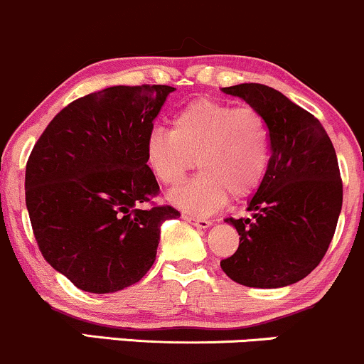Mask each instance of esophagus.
<instances>
[{
    "label": "esophagus",
    "instance_id": "1",
    "mask_svg": "<svg viewBox=\"0 0 364 364\" xmlns=\"http://www.w3.org/2000/svg\"><path fill=\"white\" fill-rule=\"evenodd\" d=\"M183 219L188 220V223L196 225V228H200V229H207L208 225L212 224L208 219H203V217H195V215H191V214H183Z\"/></svg>",
    "mask_w": 364,
    "mask_h": 364
}]
</instances>
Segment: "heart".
<instances>
[{
	"mask_svg": "<svg viewBox=\"0 0 364 364\" xmlns=\"http://www.w3.org/2000/svg\"><path fill=\"white\" fill-rule=\"evenodd\" d=\"M270 161L269 124L255 107L196 99L173 118L171 132L154 129L147 162L164 186H178L193 169L200 174L171 193L196 214L215 210L231 196L241 200L260 186Z\"/></svg>",
	"mask_w": 364,
	"mask_h": 364,
	"instance_id": "1",
	"label": "heart"
}]
</instances>
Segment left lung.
<instances>
[{"label":"left lung","mask_w":364,"mask_h":364,"mask_svg":"<svg viewBox=\"0 0 364 364\" xmlns=\"http://www.w3.org/2000/svg\"><path fill=\"white\" fill-rule=\"evenodd\" d=\"M223 90L262 112L272 156L248 203L252 217L225 219L240 246L220 267L241 286H289L318 265L336 232L342 208L336 149L315 116L272 87L241 83Z\"/></svg>","instance_id":"8db88e82"}]
</instances>
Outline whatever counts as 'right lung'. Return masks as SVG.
Returning a JSON list of instances; mask_svg holds the SVG:
<instances>
[{
  "label": "right lung",
  "instance_id": "add662e5",
  "mask_svg": "<svg viewBox=\"0 0 364 364\" xmlns=\"http://www.w3.org/2000/svg\"><path fill=\"white\" fill-rule=\"evenodd\" d=\"M174 87L116 85L70 102L36 141L25 202L37 246L78 289L114 292L156 262L161 225L178 219L152 202L159 183L147 139Z\"/></svg>",
  "mask_w": 364,
  "mask_h": 364
}]
</instances>
